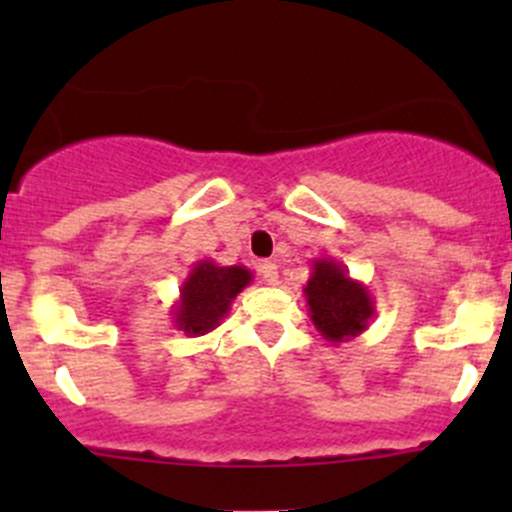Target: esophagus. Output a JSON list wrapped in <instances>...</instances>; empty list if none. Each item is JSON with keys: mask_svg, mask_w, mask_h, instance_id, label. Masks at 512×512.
<instances>
[{"mask_svg": "<svg viewBox=\"0 0 512 512\" xmlns=\"http://www.w3.org/2000/svg\"><path fill=\"white\" fill-rule=\"evenodd\" d=\"M257 272H260L265 285H277V282H280V272H277L275 262H260V265H257Z\"/></svg>", "mask_w": 512, "mask_h": 512, "instance_id": "obj_1", "label": "esophagus"}]
</instances>
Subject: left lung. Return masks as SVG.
<instances>
[{
	"mask_svg": "<svg viewBox=\"0 0 512 512\" xmlns=\"http://www.w3.org/2000/svg\"><path fill=\"white\" fill-rule=\"evenodd\" d=\"M302 292L307 299L309 319L332 344L359 337L374 319V297L364 282L349 277L347 267L329 257L312 262V277Z\"/></svg>",
	"mask_w": 512,
	"mask_h": 512,
	"instance_id": "1",
	"label": "left lung"
}]
</instances>
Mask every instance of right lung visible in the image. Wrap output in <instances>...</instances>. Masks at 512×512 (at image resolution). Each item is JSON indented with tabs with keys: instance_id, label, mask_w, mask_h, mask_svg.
<instances>
[{
	"instance_id": "obj_1",
	"label": "right lung",
	"mask_w": 512,
	"mask_h": 512,
	"mask_svg": "<svg viewBox=\"0 0 512 512\" xmlns=\"http://www.w3.org/2000/svg\"><path fill=\"white\" fill-rule=\"evenodd\" d=\"M252 282V272L242 265L223 267L213 260L195 262L180 285L178 302L170 307L175 329L188 337H203L220 327L230 314V304Z\"/></svg>"
}]
</instances>
